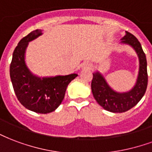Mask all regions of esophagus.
<instances>
[{"label": "esophagus", "instance_id": "1", "mask_svg": "<svg viewBox=\"0 0 152 152\" xmlns=\"http://www.w3.org/2000/svg\"><path fill=\"white\" fill-rule=\"evenodd\" d=\"M84 66H85V67H90L92 65H91L90 64H88V63H85V64H84Z\"/></svg>", "mask_w": 152, "mask_h": 152}]
</instances>
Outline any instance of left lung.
Returning a JSON list of instances; mask_svg holds the SVG:
<instances>
[{
    "label": "left lung",
    "instance_id": "1",
    "mask_svg": "<svg viewBox=\"0 0 152 152\" xmlns=\"http://www.w3.org/2000/svg\"><path fill=\"white\" fill-rule=\"evenodd\" d=\"M126 33L121 42L131 46L139 56V76L135 85L129 92L118 93L110 87L103 76L98 72L93 74L91 84L93 96L97 103L105 110L113 113H123L133 108L142 99L148 87V76L145 53L139 40L132 34L127 31Z\"/></svg>",
    "mask_w": 152,
    "mask_h": 152
}]
</instances>
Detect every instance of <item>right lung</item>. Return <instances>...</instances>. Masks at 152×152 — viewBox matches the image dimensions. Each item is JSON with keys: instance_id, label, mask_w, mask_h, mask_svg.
Listing matches in <instances>:
<instances>
[{"instance_id": "obj_1", "label": "right lung", "mask_w": 152, "mask_h": 152, "mask_svg": "<svg viewBox=\"0 0 152 152\" xmlns=\"http://www.w3.org/2000/svg\"><path fill=\"white\" fill-rule=\"evenodd\" d=\"M42 34V30H35L20 40L13 53L10 73L13 90L20 103L35 113H48L59 107L64 98L67 85L78 75L74 73L40 78L32 74L26 64L25 52L29 42Z\"/></svg>"}]
</instances>
